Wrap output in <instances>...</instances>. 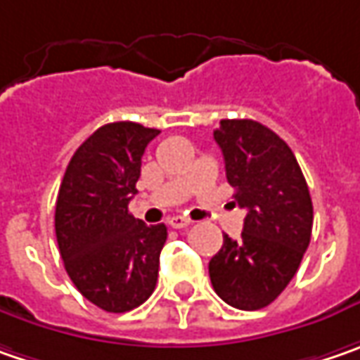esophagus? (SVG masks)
<instances>
[{
	"label": "esophagus",
	"instance_id": "1",
	"mask_svg": "<svg viewBox=\"0 0 360 360\" xmlns=\"http://www.w3.org/2000/svg\"><path fill=\"white\" fill-rule=\"evenodd\" d=\"M169 226L173 227V229H183V227L191 226V221H189L187 217H181V215H175V217H171V219H169Z\"/></svg>",
	"mask_w": 360,
	"mask_h": 360
}]
</instances>
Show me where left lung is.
Returning <instances> with one entry per match:
<instances>
[{
    "mask_svg": "<svg viewBox=\"0 0 360 360\" xmlns=\"http://www.w3.org/2000/svg\"><path fill=\"white\" fill-rule=\"evenodd\" d=\"M233 199L245 210L240 240L224 236L210 259L217 296L240 310L272 304L298 270L312 233V199L288 145L250 118H226L213 131Z\"/></svg>",
    "mask_w": 360,
    "mask_h": 360,
    "instance_id": "left-lung-1",
    "label": "left lung"
}]
</instances>
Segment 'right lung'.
Listing matches in <instances>:
<instances>
[{"instance_id": "right-lung-1", "label": "right lung", "mask_w": 360, "mask_h": 360, "mask_svg": "<svg viewBox=\"0 0 360 360\" xmlns=\"http://www.w3.org/2000/svg\"><path fill=\"white\" fill-rule=\"evenodd\" d=\"M161 131L110 122L72 155L56 199V240L78 292L106 312L141 306L155 290L167 227L129 213L141 159Z\"/></svg>"}]
</instances>
